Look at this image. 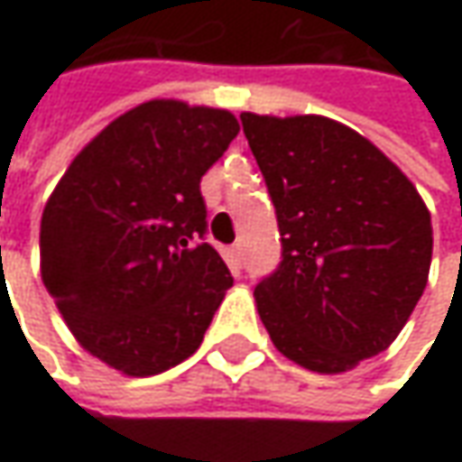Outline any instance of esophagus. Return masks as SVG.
<instances>
[{"label": "esophagus", "mask_w": 462, "mask_h": 462, "mask_svg": "<svg viewBox=\"0 0 462 462\" xmlns=\"http://www.w3.org/2000/svg\"><path fill=\"white\" fill-rule=\"evenodd\" d=\"M228 259H231V264H234V267H239L241 264V244L228 246Z\"/></svg>", "instance_id": "34e87169"}]
</instances>
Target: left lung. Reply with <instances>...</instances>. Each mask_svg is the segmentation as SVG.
I'll return each mask as SVG.
<instances>
[{
    "mask_svg": "<svg viewBox=\"0 0 462 462\" xmlns=\"http://www.w3.org/2000/svg\"><path fill=\"white\" fill-rule=\"evenodd\" d=\"M275 203L282 262L254 288L270 339L339 375L388 349L427 288L432 216L385 153L324 116L241 113Z\"/></svg>",
    "mask_w": 462,
    "mask_h": 462,
    "instance_id": "obj_1",
    "label": "left lung"
}]
</instances>
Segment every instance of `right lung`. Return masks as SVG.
<instances>
[{"label":"right lung","mask_w":462,"mask_h":462,"mask_svg":"<svg viewBox=\"0 0 462 462\" xmlns=\"http://www.w3.org/2000/svg\"><path fill=\"white\" fill-rule=\"evenodd\" d=\"M239 134L221 107L149 99L102 128L51 192L41 277L69 331L131 378L187 360L234 277L205 234L200 180Z\"/></svg>","instance_id":"right-lung-1"}]
</instances>
